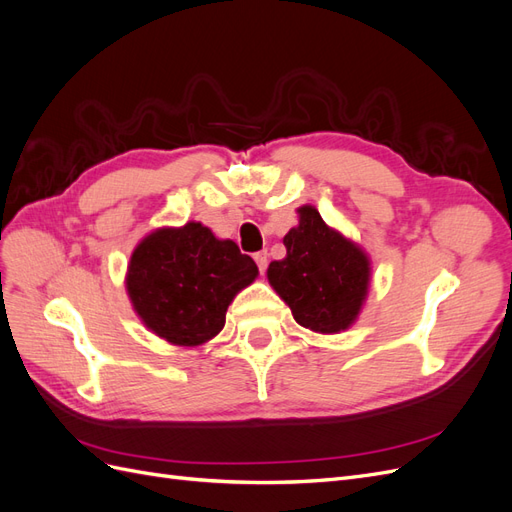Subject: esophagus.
Instances as JSON below:
<instances>
[{
	"label": "esophagus",
	"mask_w": 512,
	"mask_h": 512,
	"mask_svg": "<svg viewBox=\"0 0 512 512\" xmlns=\"http://www.w3.org/2000/svg\"><path fill=\"white\" fill-rule=\"evenodd\" d=\"M254 260H256V265H258L260 273H265V269H267V262H269L267 252H258V254H254Z\"/></svg>",
	"instance_id": "34e87169"
}]
</instances>
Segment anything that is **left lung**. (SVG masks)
<instances>
[{
    "label": "left lung",
    "mask_w": 512,
    "mask_h": 512,
    "mask_svg": "<svg viewBox=\"0 0 512 512\" xmlns=\"http://www.w3.org/2000/svg\"><path fill=\"white\" fill-rule=\"evenodd\" d=\"M299 224L284 237L286 258L267 277L301 327L333 335L359 318L371 284V260L359 243L320 218L312 205L297 209Z\"/></svg>",
    "instance_id": "left-lung-1"
}]
</instances>
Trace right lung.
<instances>
[{
	"label": "right lung",
	"mask_w": 512,
	"mask_h": 512,
	"mask_svg": "<svg viewBox=\"0 0 512 512\" xmlns=\"http://www.w3.org/2000/svg\"><path fill=\"white\" fill-rule=\"evenodd\" d=\"M258 277L235 241L200 222L151 230L128 262L126 292L145 327L173 346H203L224 329L226 309Z\"/></svg>",
	"instance_id": "add662e5"
}]
</instances>
